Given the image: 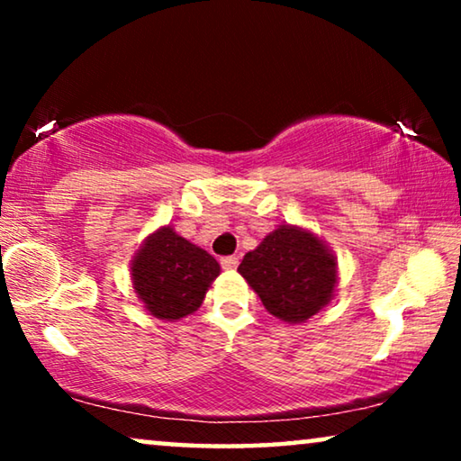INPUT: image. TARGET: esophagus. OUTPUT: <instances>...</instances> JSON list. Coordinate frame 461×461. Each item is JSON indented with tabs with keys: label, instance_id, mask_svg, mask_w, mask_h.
I'll return each instance as SVG.
<instances>
[{
	"label": "esophagus",
	"instance_id": "1",
	"mask_svg": "<svg viewBox=\"0 0 461 461\" xmlns=\"http://www.w3.org/2000/svg\"><path fill=\"white\" fill-rule=\"evenodd\" d=\"M220 264H222V268H226V270L237 268L239 267V258L237 256H224L222 260H220Z\"/></svg>",
	"mask_w": 461,
	"mask_h": 461
}]
</instances>
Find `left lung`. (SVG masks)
Wrapping results in <instances>:
<instances>
[{"label": "left lung", "mask_w": 461, "mask_h": 461, "mask_svg": "<svg viewBox=\"0 0 461 461\" xmlns=\"http://www.w3.org/2000/svg\"><path fill=\"white\" fill-rule=\"evenodd\" d=\"M264 308L285 323H304L330 304L336 260L311 232L279 226L239 264Z\"/></svg>", "instance_id": "obj_1"}]
</instances>
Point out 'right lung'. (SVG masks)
Wrapping results in <instances>:
<instances>
[{"label":"right lung","instance_id":"obj_1","mask_svg":"<svg viewBox=\"0 0 461 461\" xmlns=\"http://www.w3.org/2000/svg\"><path fill=\"white\" fill-rule=\"evenodd\" d=\"M218 273L216 258L176 235L169 226L149 237L131 264L138 298L153 317L166 321L197 311Z\"/></svg>","mask_w":461,"mask_h":461}]
</instances>
